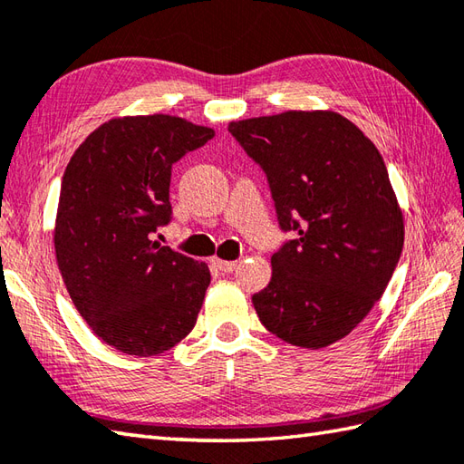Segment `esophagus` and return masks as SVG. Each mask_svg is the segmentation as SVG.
Here are the masks:
<instances>
[{"mask_svg":"<svg viewBox=\"0 0 464 464\" xmlns=\"http://www.w3.org/2000/svg\"><path fill=\"white\" fill-rule=\"evenodd\" d=\"M211 263H213L215 267L219 269L221 273H231L235 267H237V261H223V259H217V257H213Z\"/></svg>","mask_w":464,"mask_h":464,"instance_id":"esophagus-1","label":"esophagus"}]
</instances>
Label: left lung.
Masks as SVG:
<instances>
[{
	"instance_id": "1",
	"label": "left lung",
	"mask_w": 464,
	"mask_h": 464,
	"mask_svg": "<svg viewBox=\"0 0 464 464\" xmlns=\"http://www.w3.org/2000/svg\"><path fill=\"white\" fill-rule=\"evenodd\" d=\"M229 131L267 175L279 227L297 235L253 295L259 321L304 349L347 337L387 289L405 243L379 150L334 111L253 117Z\"/></svg>"
}]
</instances>
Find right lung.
I'll list each match as a JSON object with an SVG mask.
<instances>
[{
	"instance_id": "1",
	"label": "right lung",
	"mask_w": 464,
	"mask_h": 464,
	"mask_svg": "<svg viewBox=\"0 0 464 464\" xmlns=\"http://www.w3.org/2000/svg\"><path fill=\"white\" fill-rule=\"evenodd\" d=\"M215 135L175 115L115 117L69 160L53 245L75 309L113 349L151 357L195 327L211 283L205 263L161 247L171 167Z\"/></svg>"
}]
</instances>
